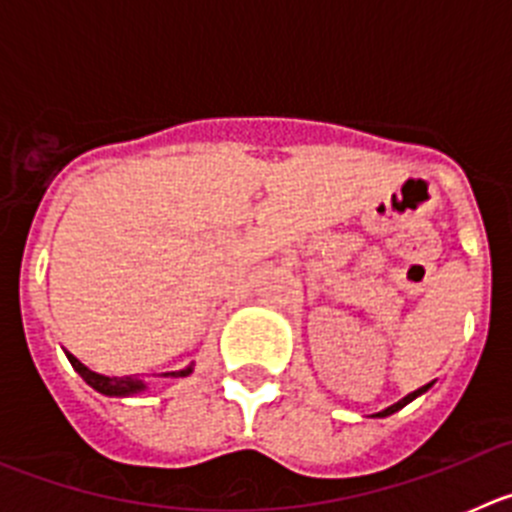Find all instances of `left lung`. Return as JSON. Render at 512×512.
<instances>
[{"mask_svg": "<svg viewBox=\"0 0 512 512\" xmlns=\"http://www.w3.org/2000/svg\"><path fill=\"white\" fill-rule=\"evenodd\" d=\"M428 387H431V384H425V387H420V390L410 392L408 397H402L400 402H395V405H390V408H387V410H382V413H377V415H374V418H384V415H392V413H397V410H400V408H405V405H408L410 400H415V397H418V395H423V392L428 390Z\"/></svg>", "mask_w": 512, "mask_h": 512, "instance_id": "obj_1", "label": "left lung"}]
</instances>
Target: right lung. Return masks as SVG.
Masks as SVG:
<instances>
[{
    "mask_svg": "<svg viewBox=\"0 0 512 512\" xmlns=\"http://www.w3.org/2000/svg\"><path fill=\"white\" fill-rule=\"evenodd\" d=\"M66 356H69L71 366H74L76 372L81 374V379L89 384V387H94L97 392H102V395L107 397H128V395H138V392L146 390V382L138 377H104V374H97L92 372V369H87V366L81 364L76 356H71L69 351H66ZM187 374H192V366H187V369H182V372H169L164 374V377H187Z\"/></svg>",
    "mask_w": 512,
    "mask_h": 512,
    "instance_id": "right-lung-1",
    "label": "right lung"
}]
</instances>
